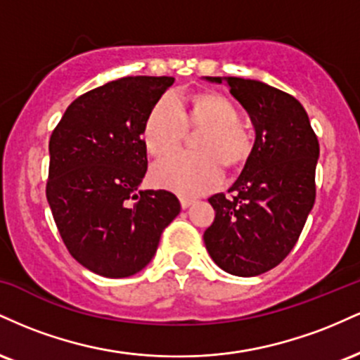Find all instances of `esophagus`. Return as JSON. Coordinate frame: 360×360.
<instances>
[{"instance_id": "obj_1", "label": "esophagus", "mask_w": 360, "mask_h": 360, "mask_svg": "<svg viewBox=\"0 0 360 360\" xmlns=\"http://www.w3.org/2000/svg\"><path fill=\"white\" fill-rule=\"evenodd\" d=\"M193 203H194L193 198H181V206H183L184 210L189 208V206H191Z\"/></svg>"}]
</instances>
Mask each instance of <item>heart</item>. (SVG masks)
<instances>
[{
    "mask_svg": "<svg viewBox=\"0 0 360 360\" xmlns=\"http://www.w3.org/2000/svg\"><path fill=\"white\" fill-rule=\"evenodd\" d=\"M186 128L203 130L194 143L198 154H172L150 171L155 186L183 196L213 191L221 183V166L242 167L254 148V139L240 122L237 106L220 93L193 94L186 105L169 94L157 100L142 127L143 147L154 157L166 155L181 146Z\"/></svg>",
    "mask_w": 360,
    "mask_h": 360,
    "instance_id": "obj_1",
    "label": "heart"
}]
</instances>
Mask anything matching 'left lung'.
I'll list each match as a JSON object with an SVG mask.
<instances>
[{
  "label": "left lung",
  "instance_id": "obj_1",
  "mask_svg": "<svg viewBox=\"0 0 360 360\" xmlns=\"http://www.w3.org/2000/svg\"><path fill=\"white\" fill-rule=\"evenodd\" d=\"M226 81L230 93L255 127V142L242 174L229 189L213 194L212 226L203 240L218 267L252 278L286 259L298 242L313 205L318 139L301 103L291 94L255 79Z\"/></svg>",
  "mask_w": 360,
  "mask_h": 360
}]
</instances>
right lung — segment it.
Segmentation results:
<instances>
[{
	"label": "right lung",
	"mask_w": 360,
	"mask_h": 360,
	"mask_svg": "<svg viewBox=\"0 0 360 360\" xmlns=\"http://www.w3.org/2000/svg\"><path fill=\"white\" fill-rule=\"evenodd\" d=\"M174 77L130 76L81 94L49 142L45 194L62 240L105 278L137 274L181 212L172 193L140 191L147 172L142 127Z\"/></svg>",
	"instance_id": "add662e5"
}]
</instances>
